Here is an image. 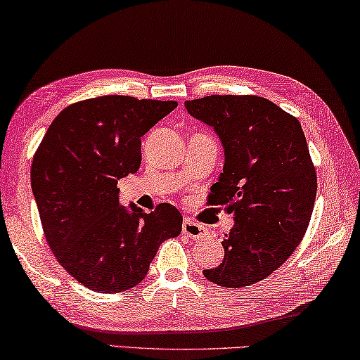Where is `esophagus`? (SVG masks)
I'll return each instance as SVG.
<instances>
[{"label":"esophagus","mask_w":360,"mask_h":360,"mask_svg":"<svg viewBox=\"0 0 360 360\" xmlns=\"http://www.w3.org/2000/svg\"><path fill=\"white\" fill-rule=\"evenodd\" d=\"M181 231L186 236V238L194 239V240H199L207 236V228L199 225V223H194L190 219H185L184 221V226H181Z\"/></svg>","instance_id":"esophagus-1"}]
</instances>
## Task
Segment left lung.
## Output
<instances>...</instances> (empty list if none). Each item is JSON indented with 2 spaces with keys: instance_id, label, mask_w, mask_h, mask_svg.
<instances>
[{
  "instance_id": "left-lung-1",
  "label": "left lung",
  "mask_w": 360,
  "mask_h": 360,
  "mask_svg": "<svg viewBox=\"0 0 360 360\" xmlns=\"http://www.w3.org/2000/svg\"><path fill=\"white\" fill-rule=\"evenodd\" d=\"M185 107L219 135L225 164L209 205L234 215L225 258L202 273L228 288L257 284L302 243L314 209L317 176L302 124L257 96H207Z\"/></svg>"
}]
</instances>
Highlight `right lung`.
Returning a JSON list of instances; mask_svg holds the SVG:
<instances>
[{
    "label": "right lung",
    "mask_w": 360,
    "mask_h": 360,
    "mask_svg": "<svg viewBox=\"0 0 360 360\" xmlns=\"http://www.w3.org/2000/svg\"><path fill=\"white\" fill-rule=\"evenodd\" d=\"M176 105L127 96L82 100L57 115L34 153L32 190L47 244L94 292L140 284L159 245L181 233L174 205L162 202L151 214L124 207L117 188L140 167V139Z\"/></svg>",
    "instance_id": "right-lung-1"
}]
</instances>
